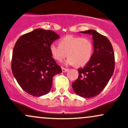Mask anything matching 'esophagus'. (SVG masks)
Returning <instances> with one entry per match:
<instances>
[{
  "label": "esophagus",
  "instance_id": "esophagus-1",
  "mask_svg": "<svg viewBox=\"0 0 128 128\" xmlns=\"http://www.w3.org/2000/svg\"><path fill=\"white\" fill-rule=\"evenodd\" d=\"M62 72L63 73H65V72H68V69H66V68H62Z\"/></svg>",
  "mask_w": 128,
  "mask_h": 128
}]
</instances>
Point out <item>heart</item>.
Here are the masks:
<instances>
[{"label": "heart", "mask_w": 128, "mask_h": 128, "mask_svg": "<svg viewBox=\"0 0 128 128\" xmlns=\"http://www.w3.org/2000/svg\"><path fill=\"white\" fill-rule=\"evenodd\" d=\"M94 46L91 40L86 38L66 36L61 39L59 45L50 46L51 55L55 60L62 62L68 54V59L64 64L84 66L91 59Z\"/></svg>", "instance_id": "obj_1"}]
</instances>
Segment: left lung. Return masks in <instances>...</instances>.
Returning <instances> with one entry per match:
<instances>
[{
    "mask_svg": "<svg viewBox=\"0 0 128 128\" xmlns=\"http://www.w3.org/2000/svg\"><path fill=\"white\" fill-rule=\"evenodd\" d=\"M92 36L94 53L83 68L78 70V80L72 83L74 92L84 98L99 94L106 87L114 69V56L110 40L95 30L80 31Z\"/></svg>",
    "mask_w": 128,
    "mask_h": 128,
    "instance_id": "1",
    "label": "left lung"
}]
</instances>
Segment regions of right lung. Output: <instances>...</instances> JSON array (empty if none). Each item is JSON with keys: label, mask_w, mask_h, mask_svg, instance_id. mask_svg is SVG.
Instances as JSON below:
<instances>
[{"label": "right lung", "mask_w": 128, "mask_h": 128, "mask_svg": "<svg viewBox=\"0 0 128 128\" xmlns=\"http://www.w3.org/2000/svg\"><path fill=\"white\" fill-rule=\"evenodd\" d=\"M59 36L38 28L22 36L14 48L12 71L26 92L40 97L50 92L53 77L62 73L50 52V46Z\"/></svg>", "instance_id": "obj_1"}]
</instances>
